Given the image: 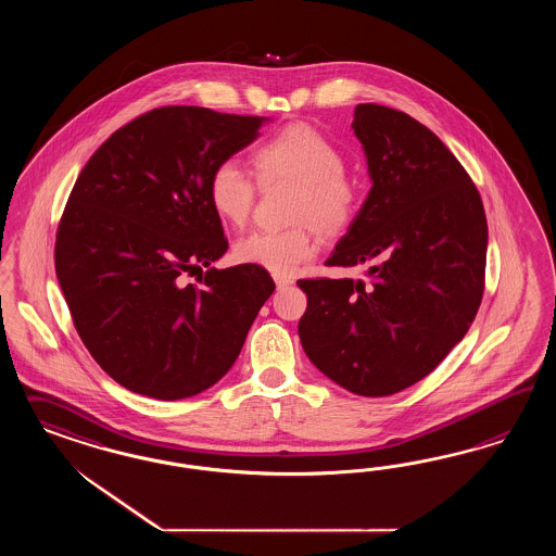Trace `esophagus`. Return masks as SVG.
Wrapping results in <instances>:
<instances>
[{"label":"esophagus","mask_w":556,"mask_h":556,"mask_svg":"<svg viewBox=\"0 0 556 556\" xmlns=\"http://www.w3.org/2000/svg\"><path fill=\"white\" fill-rule=\"evenodd\" d=\"M273 279H275V286H277V289H286V287H289L291 283H293L289 277H283V275H275Z\"/></svg>","instance_id":"obj_1"}]
</instances>
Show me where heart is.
I'll return each instance as SVG.
<instances>
[{"instance_id": "b5f03b06", "label": "heart", "mask_w": 556, "mask_h": 556, "mask_svg": "<svg viewBox=\"0 0 556 556\" xmlns=\"http://www.w3.org/2000/svg\"><path fill=\"white\" fill-rule=\"evenodd\" d=\"M253 163L263 184L298 186L291 222L300 226L253 230L236 240L235 256L244 265L289 275L318 251L308 224L324 236L344 232L356 216L358 191L344 175L346 163L337 144L305 124L287 126L270 136L254 151ZM207 198L219 218L242 226L251 216L256 184L236 161H222L210 175Z\"/></svg>"}]
</instances>
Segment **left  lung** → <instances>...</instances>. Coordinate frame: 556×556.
Wrapping results in <instances>:
<instances>
[{
    "instance_id": "8db88e82",
    "label": "left lung",
    "mask_w": 556,
    "mask_h": 556,
    "mask_svg": "<svg viewBox=\"0 0 556 556\" xmlns=\"http://www.w3.org/2000/svg\"><path fill=\"white\" fill-rule=\"evenodd\" d=\"M369 195L328 256L370 283L302 279L303 351L340 388L386 397L418 383L467 334L485 281L488 219L471 177L400 110L354 108Z\"/></svg>"
}]
</instances>
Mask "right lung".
<instances>
[{
  "mask_svg": "<svg viewBox=\"0 0 556 556\" xmlns=\"http://www.w3.org/2000/svg\"><path fill=\"white\" fill-rule=\"evenodd\" d=\"M269 119L159 108L110 136L77 177L54 267L87 351L122 388L184 400L235 365L275 291L269 273L211 267L200 287L180 277L228 251L210 175Z\"/></svg>",
  "mask_w": 556,
  "mask_h": 556,
  "instance_id": "1",
  "label": "right lung"
}]
</instances>
